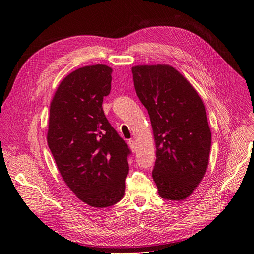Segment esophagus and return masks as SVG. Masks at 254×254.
Instances as JSON below:
<instances>
[{
	"label": "esophagus",
	"mask_w": 254,
	"mask_h": 254,
	"mask_svg": "<svg viewBox=\"0 0 254 254\" xmlns=\"http://www.w3.org/2000/svg\"><path fill=\"white\" fill-rule=\"evenodd\" d=\"M128 146H129V148L131 149L132 152L136 151V149H137V143H136V141L129 140V141H128Z\"/></svg>",
	"instance_id": "obj_1"
}]
</instances>
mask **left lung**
Returning <instances> with one entry per match:
<instances>
[{
    "instance_id": "1",
    "label": "left lung",
    "mask_w": 254,
    "mask_h": 254,
    "mask_svg": "<svg viewBox=\"0 0 254 254\" xmlns=\"http://www.w3.org/2000/svg\"><path fill=\"white\" fill-rule=\"evenodd\" d=\"M131 72L152 126V177L158 194L183 201L202 181L209 163L211 130L205 105L188 79L169 64L135 65Z\"/></svg>"
}]
</instances>
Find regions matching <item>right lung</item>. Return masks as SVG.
Returning a JSON list of instances; mask_svg holds the SVG:
<instances>
[{
    "mask_svg": "<svg viewBox=\"0 0 254 254\" xmlns=\"http://www.w3.org/2000/svg\"><path fill=\"white\" fill-rule=\"evenodd\" d=\"M111 74L100 64L73 71L60 83L49 110L47 143L61 175L79 199L96 208L124 197L128 173L130 151L102 107Z\"/></svg>",
    "mask_w": 254,
    "mask_h": 254,
    "instance_id": "1",
    "label": "right lung"
}]
</instances>
